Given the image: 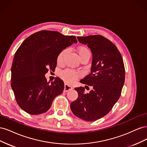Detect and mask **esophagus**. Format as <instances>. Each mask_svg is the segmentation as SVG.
<instances>
[{"label":"esophagus","instance_id":"1","mask_svg":"<svg viewBox=\"0 0 147 147\" xmlns=\"http://www.w3.org/2000/svg\"><path fill=\"white\" fill-rule=\"evenodd\" d=\"M74 89V88L73 87H72V86H69V85H68L67 84H64V92H67V91H69V90H73Z\"/></svg>","mask_w":147,"mask_h":147}]
</instances>
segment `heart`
Returning <instances> with one entry per match:
<instances>
[{"instance_id":"obj_1","label":"heart","mask_w":147,"mask_h":147,"mask_svg":"<svg viewBox=\"0 0 147 147\" xmlns=\"http://www.w3.org/2000/svg\"><path fill=\"white\" fill-rule=\"evenodd\" d=\"M77 53L78 55L80 56L83 54H85V53H90V52H89L88 50L86 47H80L78 48ZM66 53H67L66 50H64L61 52H60V53L58 55V56H57V64H61L64 63V57L65 56ZM80 75L81 74L80 73L75 72V71L73 70H70V69L65 70L60 74V77H61V78L63 79V80H64L66 83H67L69 84L74 83L75 81L77 80V79L80 77Z\"/></svg>"}]
</instances>
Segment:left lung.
I'll return each mask as SVG.
<instances>
[{"label": "left lung", "instance_id": "1", "mask_svg": "<svg viewBox=\"0 0 147 147\" xmlns=\"http://www.w3.org/2000/svg\"><path fill=\"white\" fill-rule=\"evenodd\" d=\"M77 38L92 52L91 73L80 82L92 89L86 93L84 88H75L78 96L70 104V109L76 117L93 121L105 116L118 101L124 85L125 69L118 48L108 39L100 35Z\"/></svg>", "mask_w": 147, "mask_h": 147}]
</instances>
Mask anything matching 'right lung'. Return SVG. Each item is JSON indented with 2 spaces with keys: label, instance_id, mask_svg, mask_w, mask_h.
I'll return each instance as SVG.
<instances>
[{
  "label": "right lung",
  "instance_id": "add662e5",
  "mask_svg": "<svg viewBox=\"0 0 147 147\" xmlns=\"http://www.w3.org/2000/svg\"><path fill=\"white\" fill-rule=\"evenodd\" d=\"M77 43L73 35L42 30L28 37L15 53L11 69V88L18 105L26 112L39 115L50 109L55 97L63 92V81L47 82L48 69L55 70L57 56Z\"/></svg>",
  "mask_w": 147,
  "mask_h": 147
}]
</instances>
